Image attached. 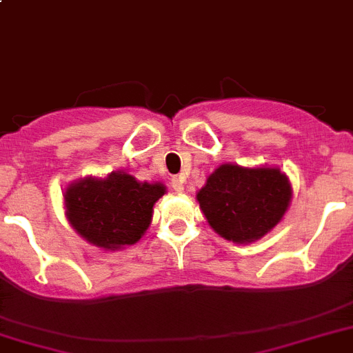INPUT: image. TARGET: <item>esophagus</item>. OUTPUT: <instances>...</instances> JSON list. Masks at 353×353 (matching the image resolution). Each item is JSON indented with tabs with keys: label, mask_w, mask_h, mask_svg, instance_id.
Listing matches in <instances>:
<instances>
[{
	"label": "esophagus",
	"mask_w": 353,
	"mask_h": 353,
	"mask_svg": "<svg viewBox=\"0 0 353 353\" xmlns=\"http://www.w3.org/2000/svg\"><path fill=\"white\" fill-rule=\"evenodd\" d=\"M172 188L176 192H183L185 190V186H183V179L181 177H172V181H170Z\"/></svg>",
	"instance_id": "esophagus-1"
}]
</instances>
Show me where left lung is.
I'll use <instances>...</instances> for the list:
<instances>
[{
	"mask_svg": "<svg viewBox=\"0 0 353 353\" xmlns=\"http://www.w3.org/2000/svg\"><path fill=\"white\" fill-rule=\"evenodd\" d=\"M197 201L210 226L236 244L262 239L291 203V185L278 168L221 165L206 179Z\"/></svg>",
	"mask_w": 353,
	"mask_h": 353,
	"instance_id": "obj_1",
	"label": "left lung"
}]
</instances>
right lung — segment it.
I'll list each match as a JSON object with an SVG mask.
<instances>
[{"label": "right lung", "mask_w": 353, "mask_h": 353, "mask_svg": "<svg viewBox=\"0 0 353 353\" xmlns=\"http://www.w3.org/2000/svg\"><path fill=\"white\" fill-rule=\"evenodd\" d=\"M165 194L161 183H138L125 172L105 179L85 177L66 190L71 226L91 244L118 250L141 239L152 219L154 203Z\"/></svg>", "instance_id": "add662e5"}]
</instances>
